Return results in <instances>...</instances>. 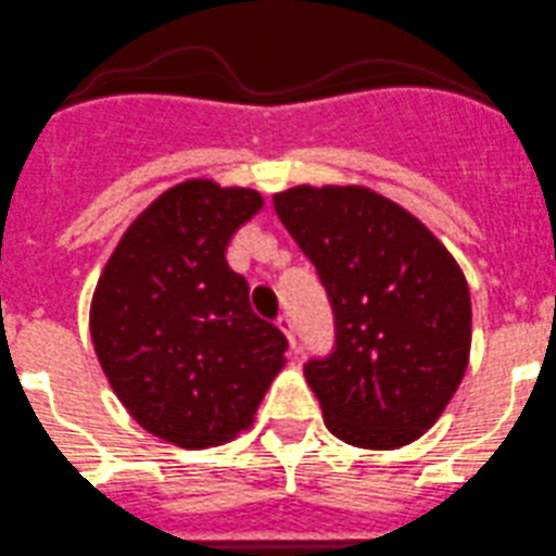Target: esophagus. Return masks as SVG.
I'll return each instance as SVG.
<instances>
[{"label":"esophagus","instance_id":"obj_1","mask_svg":"<svg viewBox=\"0 0 556 556\" xmlns=\"http://www.w3.org/2000/svg\"><path fill=\"white\" fill-rule=\"evenodd\" d=\"M275 325L281 327V332L283 336H287V341H289V346H298V341H294V330H292V319H289V316H278V321H275Z\"/></svg>","mask_w":556,"mask_h":556}]
</instances>
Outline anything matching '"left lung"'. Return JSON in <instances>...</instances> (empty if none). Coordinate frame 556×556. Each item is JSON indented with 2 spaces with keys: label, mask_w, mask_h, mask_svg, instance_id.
Masks as SVG:
<instances>
[{
  "label": "left lung",
  "mask_w": 556,
  "mask_h": 556,
  "mask_svg": "<svg viewBox=\"0 0 556 556\" xmlns=\"http://www.w3.org/2000/svg\"><path fill=\"white\" fill-rule=\"evenodd\" d=\"M273 202L336 311V352L305 366L325 426L366 451L420 440L469 366L472 300L456 256L366 185H294Z\"/></svg>",
  "instance_id": "1"
}]
</instances>
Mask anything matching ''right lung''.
Returning a JSON list of instances; mask_svg holds the SVG:
<instances>
[{
    "label": "right lung",
    "mask_w": 556,
    "mask_h": 556,
    "mask_svg": "<svg viewBox=\"0 0 556 556\" xmlns=\"http://www.w3.org/2000/svg\"><path fill=\"white\" fill-rule=\"evenodd\" d=\"M258 190L193 177L163 190L100 269L89 336L128 415L185 451L253 426L287 366V338L253 314L226 262L231 235L262 210Z\"/></svg>",
    "instance_id": "add662e5"
}]
</instances>
